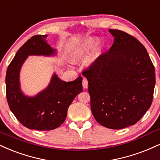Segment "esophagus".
I'll return each mask as SVG.
<instances>
[{"instance_id":"34e87169","label":"esophagus","mask_w":160,"mask_h":160,"mask_svg":"<svg viewBox=\"0 0 160 160\" xmlns=\"http://www.w3.org/2000/svg\"><path fill=\"white\" fill-rule=\"evenodd\" d=\"M82 87L84 88L88 87V80L86 78H83V80H82Z\"/></svg>"}]
</instances>
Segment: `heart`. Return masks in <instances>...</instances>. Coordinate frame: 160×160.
Here are the masks:
<instances>
[{"label": "heart", "instance_id": "heart-1", "mask_svg": "<svg viewBox=\"0 0 160 160\" xmlns=\"http://www.w3.org/2000/svg\"><path fill=\"white\" fill-rule=\"evenodd\" d=\"M97 42V38L89 37L84 39L83 41L78 43L73 47L72 50V55L74 57H80L86 54L93 48L94 45Z\"/></svg>", "mask_w": 160, "mask_h": 160}]
</instances>
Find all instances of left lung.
Wrapping results in <instances>:
<instances>
[{"label": "left lung", "mask_w": 160, "mask_h": 160, "mask_svg": "<svg viewBox=\"0 0 160 160\" xmlns=\"http://www.w3.org/2000/svg\"><path fill=\"white\" fill-rule=\"evenodd\" d=\"M113 45L82 75L88 80L92 112L109 129L135 124L151 107L155 69L144 45L118 30H109Z\"/></svg>", "instance_id": "left-lung-1"}]
</instances>
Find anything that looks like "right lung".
I'll list each match as a JSON object with an SVG mask.
<instances>
[{
    "label": "right lung",
    "mask_w": 160,
    "mask_h": 160,
    "mask_svg": "<svg viewBox=\"0 0 160 160\" xmlns=\"http://www.w3.org/2000/svg\"><path fill=\"white\" fill-rule=\"evenodd\" d=\"M48 35L32 36L19 48L6 74V93L10 110L21 124L30 130H51L65 122L73 100L82 92L81 77L72 82L62 81L53 74L48 86L34 97L23 94L19 73L28 56H53V49L46 42Z\"/></svg>",
    "instance_id": "right-lung-1"
}]
</instances>
